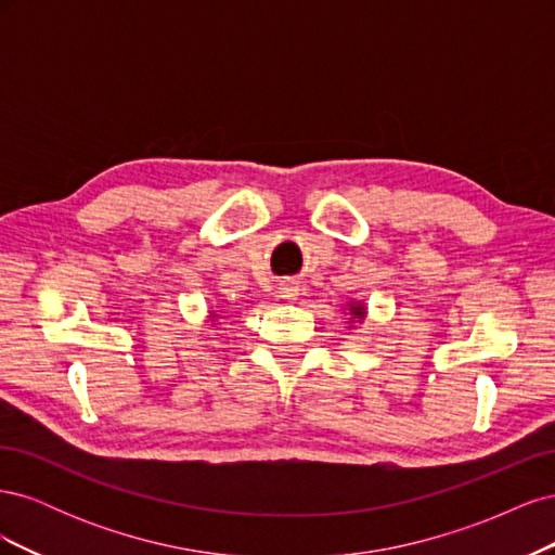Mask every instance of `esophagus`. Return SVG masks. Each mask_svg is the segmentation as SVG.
Segmentation results:
<instances>
[{
  "label": "esophagus",
  "mask_w": 555,
  "mask_h": 555,
  "mask_svg": "<svg viewBox=\"0 0 555 555\" xmlns=\"http://www.w3.org/2000/svg\"><path fill=\"white\" fill-rule=\"evenodd\" d=\"M278 294L284 300H296L300 296V284L294 282V280H282L280 287H278Z\"/></svg>",
  "instance_id": "34e87169"
}]
</instances>
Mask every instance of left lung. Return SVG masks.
Wrapping results in <instances>:
<instances>
[{
  "instance_id": "left-lung-1",
  "label": "left lung",
  "mask_w": 555,
  "mask_h": 555,
  "mask_svg": "<svg viewBox=\"0 0 555 555\" xmlns=\"http://www.w3.org/2000/svg\"><path fill=\"white\" fill-rule=\"evenodd\" d=\"M347 312H349V328H351V324H361L363 319H365V314H367V310H365V306L361 304V300H349Z\"/></svg>"
}]
</instances>
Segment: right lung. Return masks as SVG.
Masks as SVG:
<instances>
[{
	"label": "right lung",
	"instance_id": "add662e5",
	"mask_svg": "<svg viewBox=\"0 0 555 555\" xmlns=\"http://www.w3.org/2000/svg\"><path fill=\"white\" fill-rule=\"evenodd\" d=\"M217 319H220L217 317V312H210V322H217Z\"/></svg>",
	"mask_w": 555,
	"mask_h": 555
}]
</instances>
